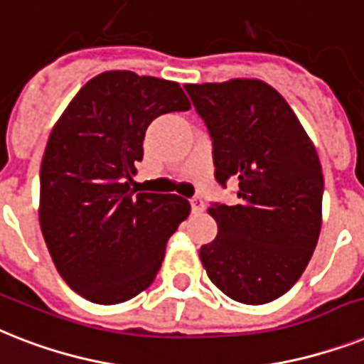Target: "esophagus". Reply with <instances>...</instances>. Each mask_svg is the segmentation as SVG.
Masks as SVG:
<instances>
[{"label":"esophagus","mask_w":364,"mask_h":364,"mask_svg":"<svg viewBox=\"0 0 364 364\" xmlns=\"http://www.w3.org/2000/svg\"><path fill=\"white\" fill-rule=\"evenodd\" d=\"M191 208H192V213H202L203 209H205V203H203L202 198L196 196L191 200Z\"/></svg>","instance_id":"34e87169"}]
</instances>
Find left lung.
Wrapping results in <instances>:
<instances>
[{
    "label": "left lung",
    "instance_id": "left-lung-1",
    "mask_svg": "<svg viewBox=\"0 0 364 364\" xmlns=\"http://www.w3.org/2000/svg\"><path fill=\"white\" fill-rule=\"evenodd\" d=\"M213 140L215 177L239 183L237 205L213 203L208 277L245 305L279 299L309 265L321 230L323 173L316 147L279 91L256 78L185 85Z\"/></svg>",
    "mask_w": 364,
    "mask_h": 364
}]
</instances>
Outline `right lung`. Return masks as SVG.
I'll use <instances>...</instances> for the list:
<instances>
[{
  "label": "right lung",
  "instance_id": "right-lung-1",
  "mask_svg": "<svg viewBox=\"0 0 364 364\" xmlns=\"http://www.w3.org/2000/svg\"><path fill=\"white\" fill-rule=\"evenodd\" d=\"M191 108L177 82L106 70L70 100L41 164L38 220L61 279L91 303L117 305L151 286L188 217L177 194L131 191L155 117Z\"/></svg>",
  "mask_w": 364,
  "mask_h": 364
}]
</instances>
